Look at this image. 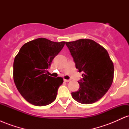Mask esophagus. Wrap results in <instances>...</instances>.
<instances>
[{
  "mask_svg": "<svg viewBox=\"0 0 129 129\" xmlns=\"http://www.w3.org/2000/svg\"><path fill=\"white\" fill-rule=\"evenodd\" d=\"M63 81H64V82H69L70 81V79H63Z\"/></svg>",
  "mask_w": 129,
  "mask_h": 129,
  "instance_id": "esophagus-1",
  "label": "esophagus"
}]
</instances>
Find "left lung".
<instances>
[{
    "mask_svg": "<svg viewBox=\"0 0 129 129\" xmlns=\"http://www.w3.org/2000/svg\"><path fill=\"white\" fill-rule=\"evenodd\" d=\"M75 66L82 72L79 88L72 92L78 103L90 104L98 101L107 92L113 81L114 66L107 51L94 41L81 39L66 42Z\"/></svg>",
    "mask_w": 129,
    "mask_h": 129,
    "instance_id": "1",
    "label": "left lung"
}]
</instances>
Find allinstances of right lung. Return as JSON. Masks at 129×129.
Instances as JSON below:
<instances>
[{"mask_svg": "<svg viewBox=\"0 0 129 129\" xmlns=\"http://www.w3.org/2000/svg\"><path fill=\"white\" fill-rule=\"evenodd\" d=\"M64 45L65 42L38 38L25 44L16 56L13 79L19 93L29 103L45 106L56 100L63 78L50 76L47 72Z\"/></svg>", "mask_w": 129, "mask_h": 129, "instance_id": "1", "label": "right lung"}]
</instances>
